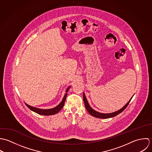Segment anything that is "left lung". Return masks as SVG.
I'll return each instance as SVG.
<instances>
[{
  "instance_id": "left-lung-1",
  "label": "left lung",
  "mask_w": 152,
  "mask_h": 152,
  "mask_svg": "<svg viewBox=\"0 0 152 152\" xmlns=\"http://www.w3.org/2000/svg\"><path fill=\"white\" fill-rule=\"evenodd\" d=\"M83 100H84V103H85V105L86 109H87L88 112L91 115V116H93L94 117H96V118H100V119H107V118L115 117V116H117L118 115H119V113H121V112H122L127 107V106L129 104V103H130V100H131V99H132L133 97L127 103V104L123 107H122L121 109H120L119 110L116 111V112H113V113H106H106H101L97 112L95 111L94 110H93L91 107L89 106V103L88 102V100H87V99L86 98V96H85L84 93L83 94Z\"/></svg>"
}]
</instances>
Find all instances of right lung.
I'll use <instances>...</instances> for the list:
<instances>
[{"label": "right lung", "instance_id": "add662e5", "mask_svg": "<svg viewBox=\"0 0 152 152\" xmlns=\"http://www.w3.org/2000/svg\"><path fill=\"white\" fill-rule=\"evenodd\" d=\"M70 87H69L67 90H66V92H67L69 89ZM67 95V93H66L61 101V103L57 106L56 107L53 108V109H38V108H36V107H33L32 106H31L27 104H26V105L27 106V107L30 109L31 110L34 112L35 113H37V114H39V115H45V116H49V115H55V114H56L58 113L61 109L63 108V106H64V102H65V100H66V96Z\"/></svg>", "mask_w": 152, "mask_h": 152}]
</instances>
